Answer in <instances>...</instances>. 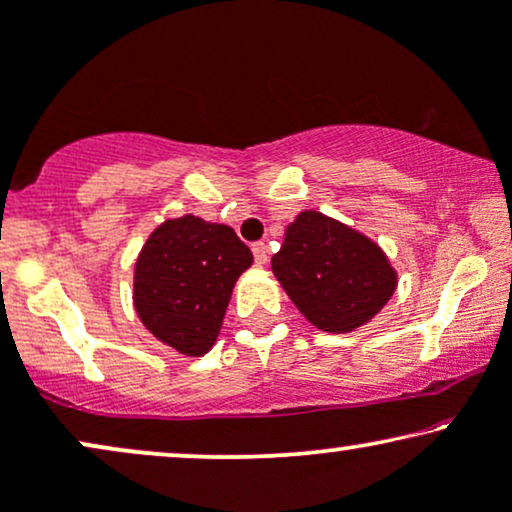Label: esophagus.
Instances as JSON below:
<instances>
[{"label":"esophagus","instance_id":"obj_1","mask_svg":"<svg viewBox=\"0 0 512 512\" xmlns=\"http://www.w3.org/2000/svg\"><path fill=\"white\" fill-rule=\"evenodd\" d=\"M252 255H255V262L260 264H267V260H269V248H267V243H262V241H257V243H252Z\"/></svg>","mask_w":512,"mask_h":512}]
</instances>
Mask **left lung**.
Wrapping results in <instances>:
<instances>
[{
	"label": "left lung",
	"instance_id": "left-lung-1",
	"mask_svg": "<svg viewBox=\"0 0 512 512\" xmlns=\"http://www.w3.org/2000/svg\"><path fill=\"white\" fill-rule=\"evenodd\" d=\"M271 271L295 307L328 333H349L373 319L397 288L378 245L314 210L288 226Z\"/></svg>",
	"mask_w": 512,
	"mask_h": 512
}]
</instances>
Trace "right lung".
I'll use <instances>...</instances> for the list:
<instances>
[{
	"instance_id": "add662e5",
	"label": "right lung",
	"mask_w": 512,
	"mask_h": 512,
	"mask_svg": "<svg viewBox=\"0 0 512 512\" xmlns=\"http://www.w3.org/2000/svg\"><path fill=\"white\" fill-rule=\"evenodd\" d=\"M252 252L231 226L186 215L148 238L134 269V307L155 338L200 357L215 345L236 278Z\"/></svg>"
}]
</instances>
